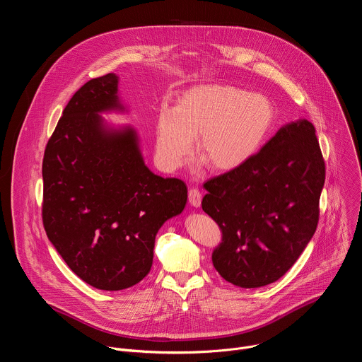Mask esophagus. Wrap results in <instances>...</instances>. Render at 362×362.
Masks as SVG:
<instances>
[{"instance_id":"obj_1","label":"esophagus","mask_w":362,"mask_h":362,"mask_svg":"<svg viewBox=\"0 0 362 362\" xmlns=\"http://www.w3.org/2000/svg\"><path fill=\"white\" fill-rule=\"evenodd\" d=\"M187 197H189V203L192 206H194V208H199V206L202 204V193H200L199 189L190 187L189 193H187Z\"/></svg>"}]
</instances>
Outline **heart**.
<instances>
[{
    "mask_svg": "<svg viewBox=\"0 0 362 362\" xmlns=\"http://www.w3.org/2000/svg\"><path fill=\"white\" fill-rule=\"evenodd\" d=\"M275 120L271 100L225 84L185 91L175 109L158 116V159L163 168L182 166L197 137L199 156L215 172L243 166L259 150Z\"/></svg>",
    "mask_w": 362,
    "mask_h": 362,
    "instance_id": "heart-1",
    "label": "heart"
}]
</instances>
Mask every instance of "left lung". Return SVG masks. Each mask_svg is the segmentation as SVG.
<instances>
[{
	"label": "left lung",
	"mask_w": 362,
	"mask_h": 362,
	"mask_svg": "<svg viewBox=\"0 0 362 362\" xmlns=\"http://www.w3.org/2000/svg\"><path fill=\"white\" fill-rule=\"evenodd\" d=\"M325 162L311 122L282 127L240 168L206 182L202 209L222 230L212 262L240 288L284 276L314 236Z\"/></svg>",
	"instance_id": "obj_1"
}]
</instances>
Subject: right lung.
Masks as SVG:
<instances>
[{
    "label": "right lung",
    "instance_id": "1",
    "mask_svg": "<svg viewBox=\"0 0 362 362\" xmlns=\"http://www.w3.org/2000/svg\"><path fill=\"white\" fill-rule=\"evenodd\" d=\"M117 76L87 81L67 103L42 159V225L69 268L88 285L120 291L153 264L162 225L182 214L183 180L144 165L133 129L112 130L98 113L122 110Z\"/></svg>",
    "mask_w": 362,
    "mask_h": 362
}]
</instances>
